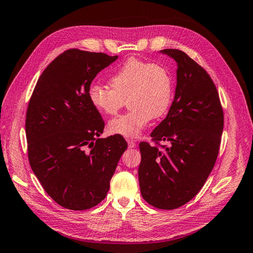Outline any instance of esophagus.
<instances>
[{"label": "esophagus", "mask_w": 253, "mask_h": 253, "mask_svg": "<svg viewBox=\"0 0 253 253\" xmlns=\"http://www.w3.org/2000/svg\"><path fill=\"white\" fill-rule=\"evenodd\" d=\"M128 148H135L136 147V141L132 140V139H127Z\"/></svg>", "instance_id": "1"}]
</instances>
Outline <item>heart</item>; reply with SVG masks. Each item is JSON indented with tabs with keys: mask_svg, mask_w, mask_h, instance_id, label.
Wrapping results in <instances>:
<instances>
[{
	"mask_svg": "<svg viewBox=\"0 0 253 253\" xmlns=\"http://www.w3.org/2000/svg\"><path fill=\"white\" fill-rule=\"evenodd\" d=\"M110 87L91 84L88 100L104 115H114L128 100L130 111L113 118L107 125L112 135L135 138L152 118L162 117L173 100L174 85L169 72L160 64L131 57L109 79Z\"/></svg>",
	"mask_w": 253,
	"mask_h": 253,
	"instance_id": "b5f03b06",
	"label": "heart"
}]
</instances>
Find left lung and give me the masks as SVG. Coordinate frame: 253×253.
Masks as SVG:
<instances>
[{
    "mask_svg": "<svg viewBox=\"0 0 253 253\" xmlns=\"http://www.w3.org/2000/svg\"><path fill=\"white\" fill-rule=\"evenodd\" d=\"M163 54L177 64L174 101L168 115L152 131V140L169 146L140 142L138 176L142 198L151 206L173 210L189 202L211 173L219 151L224 114L211 77L176 49Z\"/></svg>",
    "mask_w": 253,
    "mask_h": 253,
    "instance_id": "8db88e82",
    "label": "left lung"
}]
</instances>
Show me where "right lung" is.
Masks as SVG:
<instances>
[{
  "instance_id": "obj_1",
  "label": "right lung",
  "mask_w": 253,
  "mask_h": 253,
  "mask_svg": "<svg viewBox=\"0 0 253 253\" xmlns=\"http://www.w3.org/2000/svg\"><path fill=\"white\" fill-rule=\"evenodd\" d=\"M117 55L67 50L38 80L26 114L28 159L43 189L61 207L83 211L106 197L127 142L100 138L104 122L88 89Z\"/></svg>"
}]
</instances>
